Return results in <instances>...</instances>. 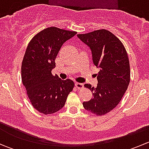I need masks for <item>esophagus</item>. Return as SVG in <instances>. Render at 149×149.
Instances as JSON below:
<instances>
[{
  "label": "esophagus",
  "mask_w": 149,
  "mask_h": 149,
  "mask_svg": "<svg viewBox=\"0 0 149 149\" xmlns=\"http://www.w3.org/2000/svg\"><path fill=\"white\" fill-rule=\"evenodd\" d=\"M75 86L77 88H84V84L81 83H76L75 84Z\"/></svg>",
  "instance_id": "esophagus-1"
}]
</instances>
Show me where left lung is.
<instances>
[{"label":"left lung","instance_id":"8db88e82","mask_svg":"<svg viewBox=\"0 0 149 149\" xmlns=\"http://www.w3.org/2000/svg\"><path fill=\"white\" fill-rule=\"evenodd\" d=\"M77 37L91 49L93 63L100 70L96 88L88 84L93 97L84 102V109L96 115H104L120 102L130 83V64L127 52L120 40L112 32L100 29Z\"/></svg>","mask_w":149,"mask_h":149}]
</instances>
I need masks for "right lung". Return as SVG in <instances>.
I'll return each instance as SVG.
<instances>
[{"instance_id":"1","label":"right lung","mask_w":149,"mask_h":149,"mask_svg":"<svg viewBox=\"0 0 149 149\" xmlns=\"http://www.w3.org/2000/svg\"><path fill=\"white\" fill-rule=\"evenodd\" d=\"M77 34L52 26L36 34L29 43L22 65V80L32 106L41 113L58 112L65 105L74 83L51 73L61 46Z\"/></svg>"}]
</instances>
